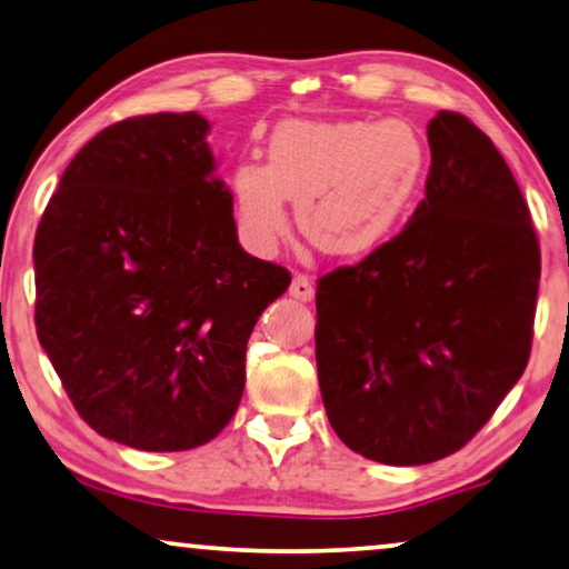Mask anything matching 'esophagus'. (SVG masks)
I'll return each mask as SVG.
<instances>
[{
	"label": "esophagus",
	"mask_w": 569,
	"mask_h": 569,
	"mask_svg": "<svg viewBox=\"0 0 569 569\" xmlns=\"http://www.w3.org/2000/svg\"><path fill=\"white\" fill-rule=\"evenodd\" d=\"M288 293H291L293 299H299V301H311V299H315V283L309 281V276L296 273L291 286H288Z\"/></svg>",
	"instance_id": "obj_1"
}]
</instances>
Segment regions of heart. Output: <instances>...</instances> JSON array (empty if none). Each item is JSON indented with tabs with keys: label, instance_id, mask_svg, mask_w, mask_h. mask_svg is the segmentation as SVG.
Wrapping results in <instances>:
<instances>
[{
	"label": "heart",
	"instance_id": "obj_1",
	"mask_svg": "<svg viewBox=\"0 0 569 569\" xmlns=\"http://www.w3.org/2000/svg\"><path fill=\"white\" fill-rule=\"evenodd\" d=\"M426 172V141L405 121H286L268 164H237L231 190L254 250L281 242L296 201V223L319 252L363 258L402 227Z\"/></svg>",
	"mask_w": 569,
	"mask_h": 569
}]
</instances>
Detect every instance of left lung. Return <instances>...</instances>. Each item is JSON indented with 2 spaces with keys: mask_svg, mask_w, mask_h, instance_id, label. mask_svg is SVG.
I'll return each instance as SVG.
<instances>
[{
  "mask_svg": "<svg viewBox=\"0 0 569 569\" xmlns=\"http://www.w3.org/2000/svg\"><path fill=\"white\" fill-rule=\"evenodd\" d=\"M426 198L395 239L317 281V373L330 426L371 461L467 446L531 356L541 252L490 136L441 110Z\"/></svg>",
  "mask_w": 569,
  "mask_h": 569,
  "instance_id": "1",
  "label": "left lung"
}]
</instances>
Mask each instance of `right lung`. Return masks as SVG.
Segmentation results:
<instances>
[{
	"mask_svg": "<svg viewBox=\"0 0 569 569\" xmlns=\"http://www.w3.org/2000/svg\"><path fill=\"white\" fill-rule=\"evenodd\" d=\"M208 131L198 113L102 128L36 231L38 340L79 418L139 451L227 428L252 327L291 283L239 247Z\"/></svg>",
	"mask_w": 569,
	"mask_h": 569,
	"instance_id": "1",
	"label": "right lung"
}]
</instances>
